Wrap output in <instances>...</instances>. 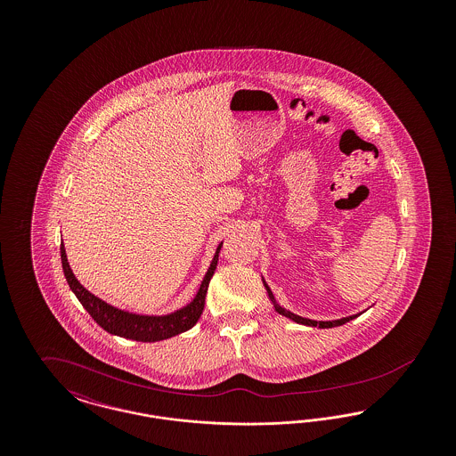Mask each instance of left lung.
Masks as SVG:
<instances>
[{
  "instance_id": "8db88e82",
  "label": "left lung",
  "mask_w": 456,
  "mask_h": 456,
  "mask_svg": "<svg viewBox=\"0 0 456 456\" xmlns=\"http://www.w3.org/2000/svg\"><path fill=\"white\" fill-rule=\"evenodd\" d=\"M263 285H265V289H266V292H268V297H270V301L273 304V307H275V311L279 313V314H282L285 318H289V320H292V322H296V323H301V325L305 326H318V328H333V326H340L346 325L347 322L350 320H354V318H357L359 314H352V316H347V318H340V320H333V322H314V320H309V318H303V316H299V314H294V313H290V311H287L285 307H282L281 304L275 301V297H273V294H272V290H270V287L266 285V282L263 281Z\"/></svg>"
}]
</instances>
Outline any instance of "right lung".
Returning a JSON list of instances; mask_svg holds the SVG:
<instances>
[{
    "label": "right lung",
    "instance_id": "add662e5",
    "mask_svg": "<svg viewBox=\"0 0 456 456\" xmlns=\"http://www.w3.org/2000/svg\"><path fill=\"white\" fill-rule=\"evenodd\" d=\"M220 248H222V242L217 246L214 260L210 263L193 301L183 305L181 309H177L174 313L160 314V316L130 313V311L114 307L106 301L99 299L97 296L88 292L87 289L78 282L77 277L73 275L68 258H66L63 240H61L60 249H61V265H63L66 282L69 285L71 292L77 296V299L87 309L88 314L94 318V322L97 325L104 328L110 335H118V337H123V338H130V340H136V342H159V340L171 338V337H175V335L193 328L196 322L200 320V316L203 313V305H205V296H207L208 283H210V279L214 277V272L217 268Z\"/></svg>",
    "mask_w": 456,
    "mask_h": 456
}]
</instances>
